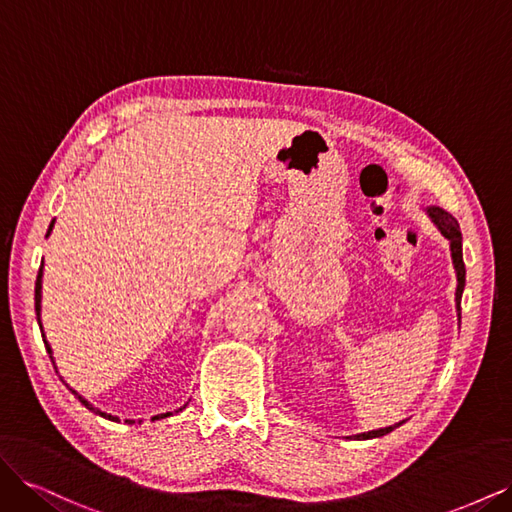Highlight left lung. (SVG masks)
<instances>
[{"label": "left lung", "instance_id": "left-lung-1", "mask_svg": "<svg viewBox=\"0 0 512 512\" xmlns=\"http://www.w3.org/2000/svg\"><path fill=\"white\" fill-rule=\"evenodd\" d=\"M427 213V218L433 222L442 237L448 239V245H451V260H453V269H455V277H457V288H455V309H457V322H461V294L463 288H466V265H463V252H461V230L457 220L453 218L451 213L444 211L442 207H425L423 209ZM399 425H404V421H399L391 427H382V429H374V431H365V433H356V436H350L354 440H371V438H382L386 433H391L393 429H397Z\"/></svg>", "mask_w": 512, "mask_h": 512}]
</instances>
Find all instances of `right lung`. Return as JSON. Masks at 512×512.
<instances>
[{
    "mask_svg": "<svg viewBox=\"0 0 512 512\" xmlns=\"http://www.w3.org/2000/svg\"><path fill=\"white\" fill-rule=\"evenodd\" d=\"M53 224H55V220L51 222V226H49V232H46V237H49L51 235V230H53ZM42 275H44V260H42V265H40V271H38V277H36V316H38V324H40V331H42V339H44V346H46V352H49L51 354V361H53V365H55V359H53V348H51V344L49 342H46V335H44V329H42V320H40V312H42ZM55 369H57V365H55ZM66 382V380H64ZM68 386V389H70V384H66ZM72 391V395L76 397V399H79L81 401V404L87 408V410H91V412H94V414H100L102 418H108V421H115V423H119V416H113V414H108V412H102V410H98L96 406H91L89 404V401L81 395V393H76L74 389H70ZM185 406H188V404H185ZM183 406V408H185ZM183 408H179V410H175V412H181ZM166 416H170V412H166V414H158V416H153V421H158V418H166ZM126 423L128 425H132L134 421H128V418H126ZM138 423H141V421H138Z\"/></svg>",
    "mask_w": 512,
    "mask_h": 512,
    "instance_id": "add662e5",
    "label": "right lung"
}]
</instances>
